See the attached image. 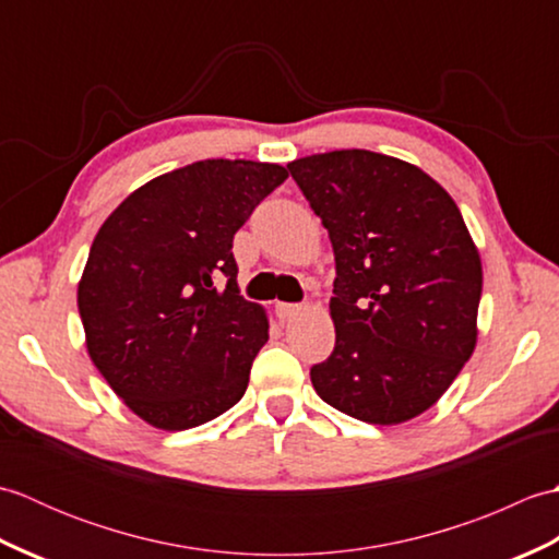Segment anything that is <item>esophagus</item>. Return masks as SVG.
<instances>
[{
	"instance_id": "1",
	"label": "esophagus",
	"mask_w": 559,
	"mask_h": 559,
	"mask_svg": "<svg viewBox=\"0 0 559 559\" xmlns=\"http://www.w3.org/2000/svg\"><path fill=\"white\" fill-rule=\"evenodd\" d=\"M302 312V305H295V302H278L276 305V314L281 319H293L295 314Z\"/></svg>"
}]
</instances>
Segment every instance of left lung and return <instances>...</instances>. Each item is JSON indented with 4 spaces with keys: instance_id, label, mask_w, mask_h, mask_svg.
<instances>
[{
    "instance_id": "left-lung-1",
    "label": "left lung",
    "mask_w": 559,
    "mask_h": 559,
    "mask_svg": "<svg viewBox=\"0 0 559 559\" xmlns=\"http://www.w3.org/2000/svg\"><path fill=\"white\" fill-rule=\"evenodd\" d=\"M329 230L336 346L310 370L336 411L372 425L425 413L478 341L483 266L447 189L415 165L343 148L288 163Z\"/></svg>"
}]
</instances>
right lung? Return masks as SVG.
<instances>
[{"label":"right lung","instance_id":"1","mask_svg":"<svg viewBox=\"0 0 559 559\" xmlns=\"http://www.w3.org/2000/svg\"><path fill=\"white\" fill-rule=\"evenodd\" d=\"M286 177L276 163L199 160L139 187L100 225L76 295L86 348L158 430L204 425L245 396L269 319L237 288L233 237Z\"/></svg>","mask_w":559,"mask_h":559}]
</instances>
